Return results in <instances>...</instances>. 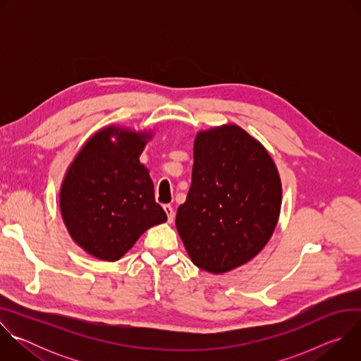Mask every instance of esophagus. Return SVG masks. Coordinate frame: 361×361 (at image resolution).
Instances as JSON below:
<instances>
[{
  "mask_svg": "<svg viewBox=\"0 0 361 361\" xmlns=\"http://www.w3.org/2000/svg\"><path fill=\"white\" fill-rule=\"evenodd\" d=\"M164 212H166V214H167L169 223H173V220H174V209L171 207L170 204H166V205H164Z\"/></svg>",
  "mask_w": 361,
  "mask_h": 361,
  "instance_id": "obj_1",
  "label": "esophagus"
}]
</instances>
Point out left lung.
Returning a JSON list of instances; mask_svg holds the SVG:
<instances>
[{"label": "left lung", "mask_w": 361, "mask_h": 361, "mask_svg": "<svg viewBox=\"0 0 361 361\" xmlns=\"http://www.w3.org/2000/svg\"><path fill=\"white\" fill-rule=\"evenodd\" d=\"M281 180L264 145L235 124L198 131L191 187L176 227L191 262L213 274L231 271L271 238Z\"/></svg>", "instance_id": "obj_1"}]
</instances>
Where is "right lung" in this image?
Instances as JSON below:
<instances>
[{"mask_svg": "<svg viewBox=\"0 0 361 361\" xmlns=\"http://www.w3.org/2000/svg\"><path fill=\"white\" fill-rule=\"evenodd\" d=\"M151 131L109 126L78 151L60 188L71 238L90 255L117 262L149 227L167 221L140 156Z\"/></svg>", "mask_w": 361, "mask_h": 361, "instance_id": "add662e5", "label": "right lung"}]
</instances>
